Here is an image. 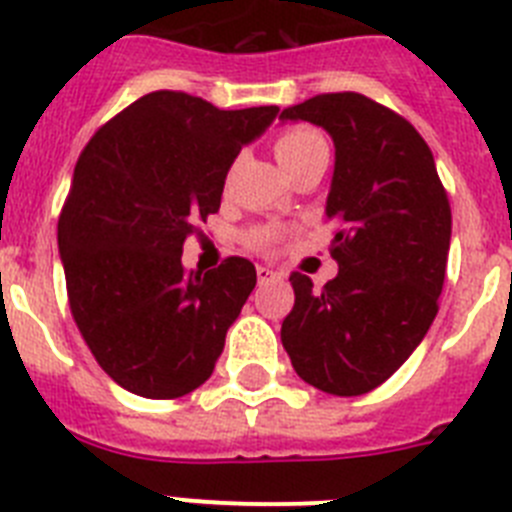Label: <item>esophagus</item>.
Masks as SVG:
<instances>
[{
    "label": "esophagus",
    "instance_id": "34e87169",
    "mask_svg": "<svg viewBox=\"0 0 512 512\" xmlns=\"http://www.w3.org/2000/svg\"><path fill=\"white\" fill-rule=\"evenodd\" d=\"M256 277H259V284H266V282H274V279H282V274L269 269V266H259V269H256Z\"/></svg>",
    "mask_w": 512,
    "mask_h": 512
}]
</instances>
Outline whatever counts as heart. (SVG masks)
<instances>
[{"label": "heart", "instance_id": "b5f03b06", "mask_svg": "<svg viewBox=\"0 0 512 512\" xmlns=\"http://www.w3.org/2000/svg\"><path fill=\"white\" fill-rule=\"evenodd\" d=\"M318 151H328V143H325V135L310 125H292L274 138V156L284 166V171H289L295 164H300L302 158ZM279 235H282V230L277 225H256L246 233V243L256 251H264L277 241Z\"/></svg>", "mask_w": 512, "mask_h": 512}]
</instances>
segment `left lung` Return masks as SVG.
<instances>
[{
  "instance_id": "left-lung-1",
  "label": "left lung",
  "mask_w": 512,
  "mask_h": 512,
  "mask_svg": "<svg viewBox=\"0 0 512 512\" xmlns=\"http://www.w3.org/2000/svg\"><path fill=\"white\" fill-rule=\"evenodd\" d=\"M282 120L320 125L336 143L325 215L336 223V279L292 271L282 343L307 384L338 397L372 392L431 328L451 241L449 194L423 135L356 92L318 94Z\"/></svg>"
}]
</instances>
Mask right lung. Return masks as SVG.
Masks as SVG:
<instances>
[{"label": "right lung", "instance_id": "right-lung-1", "mask_svg": "<svg viewBox=\"0 0 512 512\" xmlns=\"http://www.w3.org/2000/svg\"><path fill=\"white\" fill-rule=\"evenodd\" d=\"M277 112L217 110L161 89L81 151L58 217L69 307L97 364L133 395H189L223 354L256 269L228 256L212 271H184L182 248L220 210L230 164Z\"/></svg>", "mask_w": 512, "mask_h": 512}]
</instances>
